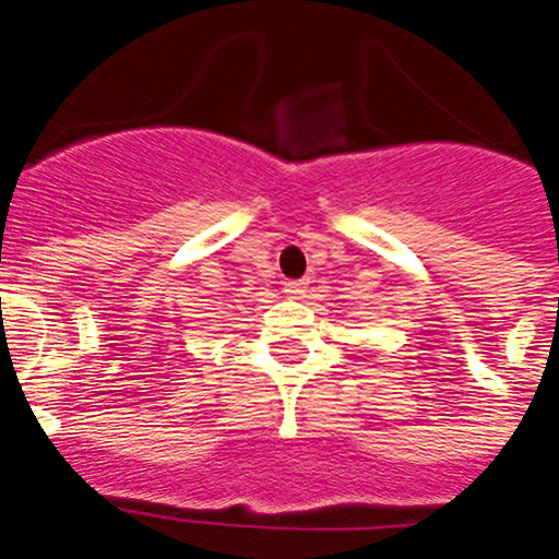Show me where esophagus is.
I'll return each instance as SVG.
<instances>
[{
  "label": "esophagus",
  "mask_w": 559,
  "mask_h": 559,
  "mask_svg": "<svg viewBox=\"0 0 559 559\" xmlns=\"http://www.w3.org/2000/svg\"><path fill=\"white\" fill-rule=\"evenodd\" d=\"M304 287H307V282H304V280H290V282H285V290L290 293L293 298H301V296H304Z\"/></svg>",
  "instance_id": "34e87169"
}]
</instances>
